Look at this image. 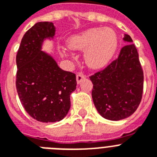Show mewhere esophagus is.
Wrapping results in <instances>:
<instances>
[{
  "label": "esophagus",
  "instance_id": "obj_1",
  "mask_svg": "<svg viewBox=\"0 0 157 157\" xmlns=\"http://www.w3.org/2000/svg\"><path fill=\"white\" fill-rule=\"evenodd\" d=\"M86 78V75H85L82 74V73H78L76 75V80H77L78 83H80L83 79H85Z\"/></svg>",
  "mask_w": 157,
  "mask_h": 157
}]
</instances>
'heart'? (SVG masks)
<instances>
[{
    "label": "heart",
    "instance_id": "obj_1",
    "mask_svg": "<svg viewBox=\"0 0 157 157\" xmlns=\"http://www.w3.org/2000/svg\"><path fill=\"white\" fill-rule=\"evenodd\" d=\"M67 45L72 50L83 51L84 59L89 67L101 68L114 56L118 46L116 32L110 28H91L71 36ZM63 51V55H68Z\"/></svg>",
    "mask_w": 157,
    "mask_h": 157
}]
</instances>
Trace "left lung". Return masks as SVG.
Masks as SVG:
<instances>
[{
    "label": "left lung",
    "mask_w": 157,
    "mask_h": 157,
    "mask_svg": "<svg viewBox=\"0 0 157 157\" xmlns=\"http://www.w3.org/2000/svg\"><path fill=\"white\" fill-rule=\"evenodd\" d=\"M118 58L104 70L90 77L92 98L96 109L106 120L118 121L134 113L141 101L144 75L138 50L130 35Z\"/></svg>",
    "instance_id": "left-lung-1"
}]
</instances>
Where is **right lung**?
<instances>
[{"instance_id": "right-lung-1", "label": "right lung", "mask_w": 157, "mask_h": 157, "mask_svg": "<svg viewBox=\"0 0 157 157\" xmlns=\"http://www.w3.org/2000/svg\"><path fill=\"white\" fill-rule=\"evenodd\" d=\"M51 22H39L22 38L16 55V90L25 110L42 123L60 121L71 107L70 95L75 90L74 73L59 68L56 60L41 51L44 40L53 38Z\"/></svg>"}]
</instances>
